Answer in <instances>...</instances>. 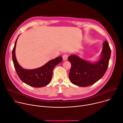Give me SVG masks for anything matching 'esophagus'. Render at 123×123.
Returning a JSON list of instances; mask_svg holds the SVG:
<instances>
[{"mask_svg":"<svg viewBox=\"0 0 123 123\" xmlns=\"http://www.w3.org/2000/svg\"><path fill=\"white\" fill-rule=\"evenodd\" d=\"M63 59L64 61H66L68 59V55L66 54H65L63 55Z\"/></svg>","mask_w":123,"mask_h":123,"instance_id":"34e87169","label":"esophagus"}]
</instances>
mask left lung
<instances>
[{
	"label": "left lung",
	"instance_id": "obj_1",
	"mask_svg": "<svg viewBox=\"0 0 123 123\" xmlns=\"http://www.w3.org/2000/svg\"><path fill=\"white\" fill-rule=\"evenodd\" d=\"M111 56V49L107 41L103 43L99 59L91 62L80 58L76 54L68 57L71 64L69 79L71 83L77 86L86 87L99 80L107 70Z\"/></svg>",
	"mask_w": 123,
	"mask_h": 123
}]
</instances>
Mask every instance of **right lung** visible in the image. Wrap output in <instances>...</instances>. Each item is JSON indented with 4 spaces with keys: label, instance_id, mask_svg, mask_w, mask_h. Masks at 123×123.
Masks as SVG:
<instances>
[{
    "label": "right lung",
    "instance_id": "obj_1",
    "mask_svg": "<svg viewBox=\"0 0 123 123\" xmlns=\"http://www.w3.org/2000/svg\"><path fill=\"white\" fill-rule=\"evenodd\" d=\"M19 36L15 41L12 50V60L15 70L19 78L23 82L32 87H41L48 85L50 83L52 77L53 68L62 61V57H57L38 68L31 70L24 69L18 63L15 55L16 45Z\"/></svg>",
    "mask_w": 123,
    "mask_h": 123
}]
</instances>
